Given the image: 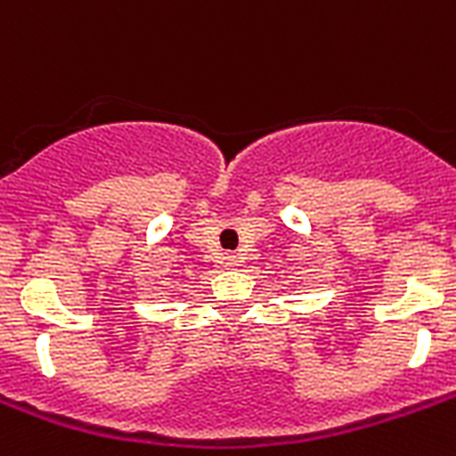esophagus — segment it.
I'll list each match as a JSON object with an SVG mask.
<instances>
[{"instance_id":"34e87169","label":"esophagus","mask_w":456,"mask_h":456,"mask_svg":"<svg viewBox=\"0 0 456 456\" xmlns=\"http://www.w3.org/2000/svg\"><path fill=\"white\" fill-rule=\"evenodd\" d=\"M224 265H227V267H234L236 257L234 256H227V257H224Z\"/></svg>"}]
</instances>
